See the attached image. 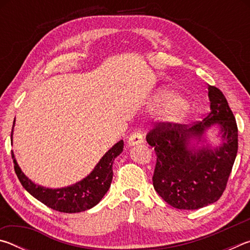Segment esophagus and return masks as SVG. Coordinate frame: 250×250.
I'll return each mask as SVG.
<instances>
[{"label":"esophagus","mask_w":250,"mask_h":250,"mask_svg":"<svg viewBox=\"0 0 250 250\" xmlns=\"http://www.w3.org/2000/svg\"><path fill=\"white\" fill-rule=\"evenodd\" d=\"M145 142V134H143L142 130L135 129L128 139V145L129 146H135V145H141Z\"/></svg>","instance_id":"34e87169"}]
</instances>
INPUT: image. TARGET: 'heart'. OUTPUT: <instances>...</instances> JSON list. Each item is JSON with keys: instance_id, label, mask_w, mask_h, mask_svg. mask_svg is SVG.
<instances>
[{"instance_id": "heart-1", "label": "heart", "mask_w": 250, "mask_h": 250, "mask_svg": "<svg viewBox=\"0 0 250 250\" xmlns=\"http://www.w3.org/2000/svg\"><path fill=\"white\" fill-rule=\"evenodd\" d=\"M158 104L162 105V116L167 121H183L189 111V105L184 99L172 90H162L156 96Z\"/></svg>"}]
</instances>
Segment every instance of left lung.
Masks as SVG:
<instances>
[{
	"instance_id": "8db88e82",
	"label": "left lung",
	"mask_w": 250,
	"mask_h": 250,
	"mask_svg": "<svg viewBox=\"0 0 250 250\" xmlns=\"http://www.w3.org/2000/svg\"><path fill=\"white\" fill-rule=\"evenodd\" d=\"M210 110L192 125L158 121L146 133L156 162L152 182L168 205L193 210L213 204L225 191L238 150V129L231 109L218 88L208 86ZM217 124L223 143L214 150L188 149L189 140Z\"/></svg>"
}]
</instances>
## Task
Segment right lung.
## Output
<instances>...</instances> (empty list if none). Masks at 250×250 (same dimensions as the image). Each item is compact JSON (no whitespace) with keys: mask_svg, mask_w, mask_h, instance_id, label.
Wrapping results in <instances>:
<instances>
[{"mask_svg":"<svg viewBox=\"0 0 250 250\" xmlns=\"http://www.w3.org/2000/svg\"><path fill=\"white\" fill-rule=\"evenodd\" d=\"M12 135H13V129L11 132V139ZM122 151H124V140H120L101 158L95 170L86 179L68 186V188L57 189L46 188L43 186L34 184L21 171L14 159L13 151H11V154L14 162L16 175L23 188L31 195L49 208L61 211V213H79V211L91 208L103 200L112 181L113 160Z\"/></svg>","mask_w":250,"mask_h":250,"instance_id":"add662e5","label":"right lung"}]
</instances>
